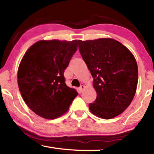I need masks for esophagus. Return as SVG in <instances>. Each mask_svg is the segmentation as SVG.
I'll return each mask as SVG.
<instances>
[{
  "mask_svg": "<svg viewBox=\"0 0 154 154\" xmlns=\"http://www.w3.org/2000/svg\"><path fill=\"white\" fill-rule=\"evenodd\" d=\"M83 88H84V85H81V86L79 87V92H80V93H82V92H83Z\"/></svg>",
  "mask_w": 154,
  "mask_h": 154,
  "instance_id": "esophagus-1",
  "label": "esophagus"
}]
</instances>
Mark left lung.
I'll return each mask as SVG.
<instances>
[{
    "mask_svg": "<svg viewBox=\"0 0 154 154\" xmlns=\"http://www.w3.org/2000/svg\"><path fill=\"white\" fill-rule=\"evenodd\" d=\"M78 42L97 94L94 103H90V110L105 119L119 116L130 105L136 92L138 67L134 56L112 38Z\"/></svg>",
    "mask_w": 154,
    "mask_h": 154,
    "instance_id": "obj_1",
    "label": "left lung"
}]
</instances>
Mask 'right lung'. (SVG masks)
Wrapping results in <instances>:
<instances>
[{
  "instance_id": "1",
  "label": "right lung",
  "mask_w": 154,
  "mask_h": 154,
  "mask_svg": "<svg viewBox=\"0 0 154 154\" xmlns=\"http://www.w3.org/2000/svg\"><path fill=\"white\" fill-rule=\"evenodd\" d=\"M78 41H40L26 52L17 72L24 102L38 116L48 119L68 111L78 93L65 83L64 70L77 49Z\"/></svg>"
}]
</instances>
